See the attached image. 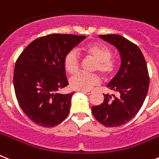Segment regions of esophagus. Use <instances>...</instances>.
<instances>
[{
    "label": "esophagus",
    "mask_w": 159,
    "mask_h": 159,
    "mask_svg": "<svg viewBox=\"0 0 159 159\" xmlns=\"http://www.w3.org/2000/svg\"><path fill=\"white\" fill-rule=\"evenodd\" d=\"M80 92H81V93H85V94H87V95H91V94H92V93H93V92H92V91L80 90Z\"/></svg>",
    "instance_id": "obj_1"
}]
</instances>
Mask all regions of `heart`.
Listing matches in <instances>:
<instances>
[{
	"instance_id": "heart-1",
	"label": "heart",
	"mask_w": 159,
	"mask_h": 159,
	"mask_svg": "<svg viewBox=\"0 0 159 159\" xmlns=\"http://www.w3.org/2000/svg\"><path fill=\"white\" fill-rule=\"evenodd\" d=\"M86 54L96 62L95 70H98L104 78H110L115 71V62L111 59L110 49L101 44L92 43L84 48ZM63 65L70 74H75L80 68V58L75 50H70L63 59ZM100 79L97 75L77 73L70 80V85L75 90L87 91L100 84Z\"/></svg>"
}]
</instances>
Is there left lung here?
Returning a JSON list of instances; mask_svg holds the SVG:
<instances>
[{
  "label": "left lung",
  "instance_id": "left-lung-1",
  "mask_svg": "<svg viewBox=\"0 0 159 159\" xmlns=\"http://www.w3.org/2000/svg\"><path fill=\"white\" fill-rule=\"evenodd\" d=\"M100 38L118 50L121 63L107 85L112 94H104V102L92 107V112L104 126L118 127L134 118L144 103L150 84L147 65L139 47L125 38L118 34Z\"/></svg>",
  "mask_w": 159,
  "mask_h": 159
}]
</instances>
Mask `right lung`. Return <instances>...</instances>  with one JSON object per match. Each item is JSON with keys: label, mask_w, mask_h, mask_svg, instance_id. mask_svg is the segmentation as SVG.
Masks as SVG:
<instances>
[{"label": "right lung", "mask_w": 159, "mask_h": 159, "mask_svg": "<svg viewBox=\"0 0 159 159\" xmlns=\"http://www.w3.org/2000/svg\"><path fill=\"white\" fill-rule=\"evenodd\" d=\"M86 38L53 34L30 43L16 61L13 85L17 102L35 124L51 128L66 118L74 93L58 91L68 84L63 59Z\"/></svg>", "instance_id": "1"}]
</instances>
